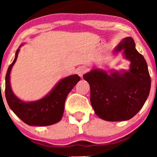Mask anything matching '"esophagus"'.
<instances>
[{
  "label": "esophagus",
  "instance_id": "esophagus-1",
  "mask_svg": "<svg viewBox=\"0 0 157 157\" xmlns=\"http://www.w3.org/2000/svg\"><path fill=\"white\" fill-rule=\"evenodd\" d=\"M86 70L85 68L83 67L78 68V69H77V74H78L80 77H82L83 75L86 73Z\"/></svg>",
  "mask_w": 157,
  "mask_h": 157
}]
</instances>
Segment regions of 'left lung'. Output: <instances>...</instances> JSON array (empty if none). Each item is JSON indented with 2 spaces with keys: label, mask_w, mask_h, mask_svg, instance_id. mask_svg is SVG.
Returning a JSON list of instances; mask_svg holds the SVG:
<instances>
[{
  "label": "left lung",
  "mask_w": 157,
  "mask_h": 157,
  "mask_svg": "<svg viewBox=\"0 0 157 157\" xmlns=\"http://www.w3.org/2000/svg\"><path fill=\"white\" fill-rule=\"evenodd\" d=\"M121 51L131 62L128 71L107 72L94 68L83 76L90 85V100L94 112L105 121L132 119L143 107L151 89L147 62L136 51L132 38H124L113 53Z\"/></svg>",
  "instance_id": "1"
}]
</instances>
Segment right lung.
<instances>
[{
    "mask_svg": "<svg viewBox=\"0 0 157 157\" xmlns=\"http://www.w3.org/2000/svg\"><path fill=\"white\" fill-rule=\"evenodd\" d=\"M19 48L6 76L5 93L8 106L17 117L29 126H45L57 123L63 117L64 104L68 94L81 78L77 74L71 75L60 80L44 98L34 101H23L13 94L10 82V71L18 58Z\"/></svg>",
    "mask_w": 157,
    "mask_h": 157,
    "instance_id": "add662e5",
    "label": "right lung"
}]
</instances>
